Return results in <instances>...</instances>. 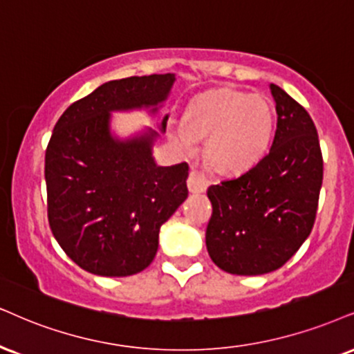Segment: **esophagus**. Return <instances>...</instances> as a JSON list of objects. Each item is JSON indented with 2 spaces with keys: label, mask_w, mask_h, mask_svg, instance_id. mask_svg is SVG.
<instances>
[{
  "label": "esophagus",
  "mask_w": 354,
  "mask_h": 354,
  "mask_svg": "<svg viewBox=\"0 0 354 354\" xmlns=\"http://www.w3.org/2000/svg\"><path fill=\"white\" fill-rule=\"evenodd\" d=\"M208 184H210V180H208V177L205 176L203 172H200L197 169H192L190 170V176H189V180H187V185H189V190L192 194H202V192L207 190Z\"/></svg>",
  "instance_id": "obj_1"
}]
</instances>
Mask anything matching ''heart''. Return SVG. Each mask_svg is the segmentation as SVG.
Segmentation results:
<instances>
[{
  "label": "heart",
  "instance_id": "heart-1",
  "mask_svg": "<svg viewBox=\"0 0 354 354\" xmlns=\"http://www.w3.org/2000/svg\"><path fill=\"white\" fill-rule=\"evenodd\" d=\"M274 121V106L264 95L220 88L194 100L182 123L169 126V138L187 152L195 149V139L208 138V165L220 174H239L268 152Z\"/></svg>",
  "mask_w": 354,
  "mask_h": 354
}]
</instances>
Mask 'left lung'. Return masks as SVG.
I'll use <instances>...</instances> for the list:
<instances>
[{"label": "left lung", "instance_id": "1", "mask_svg": "<svg viewBox=\"0 0 354 354\" xmlns=\"http://www.w3.org/2000/svg\"><path fill=\"white\" fill-rule=\"evenodd\" d=\"M277 128L268 154L207 190V250L225 272L259 276L282 268L315 223L324 180L317 128L302 104L270 84Z\"/></svg>", "mask_w": 354, "mask_h": 354}]
</instances>
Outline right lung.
Listing matches in <instances>:
<instances>
[{
    "label": "right lung",
    "mask_w": 354,
    "mask_h": 354,
    "mask_svg": "<svg viewBox=\"0 0 354 354\" xmlns=\"http://www.w3.org/2000/svg\"><path fill=\"white\" fill-rule=\"evenodd\" d=\"M176 77H128L103 84L59 118L46 149L52 234L82 269L126 277L154 259L159 230L189 195V164L159 167L156 131L129 141L110 133V111L154 106ZM167 116L162 121L165 131Z\"/></svg>",
    "instance_id": "add662e5"
}]
</instances>
